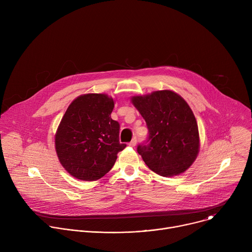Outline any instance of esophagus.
I'll return each mask as SVG.
<instances>
[{
  "instance_id": "1",
  "label": "esophagus",
  "mask_w": 252,
  "mask_h": 252,
  "mask_svg": "<svg viewBox=\"0 0 252 252\" xmlns=\"http://www.w3.org/2000/svg\"><path fill=\"white\" fill-rule=\"evenodd\" d=\"M135 145H136V138H135V137H133V138L131 139V141L128 143V146H129V147H131V148H134V147H135Z\"/></svg>"
}]
</instances>
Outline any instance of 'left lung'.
Instances as JSON below:
<instances>
[{
	"mask_svg": "<svg viewBox=\"0 0 252 252\" xmlns=\"http://www.w3.org/2000/svg\"><path fill=\"white\" fill-rule=\"evenodd\" d=\"M131 102L149 128L148 143L137 147L143 161L161 176L185 172L199 152L198 126L188 102L168 90L132 96Z\"/></svg>",
	"mask_w": 252,
	"mask_h": 252,
	"instance_id": "8db88e82",
	"label": "left lung"
}]
</instances>
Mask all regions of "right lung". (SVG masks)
Here are the masks:
<instances>
[{
	"mask_svg": "<svg viewBox=\"0 0 252 252\" xmlns=\"http://www.w3.org/2000/svg\"><path fill=\"white\" fill-rule=\"evenodd\" d=\"M115 101L104 94H87L71 101L58 127L55 146L61 164L80 181H96L114 166L126 145L120 124L111 118Z\"/></svg>",
	"mask_w": 252,
	"mask_h": 252,
	"instance_id": "add662e5",
	"label": "right lung"
}]
</instances>
